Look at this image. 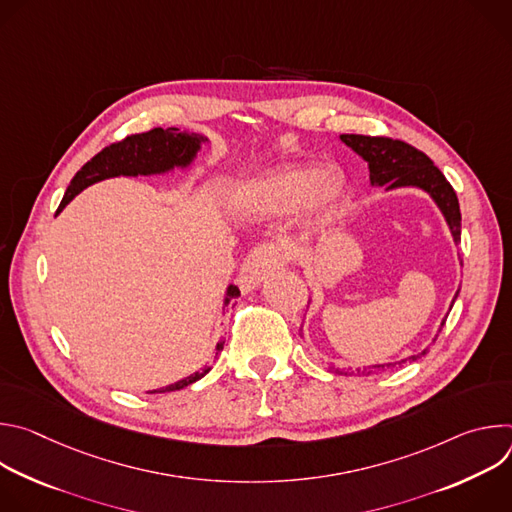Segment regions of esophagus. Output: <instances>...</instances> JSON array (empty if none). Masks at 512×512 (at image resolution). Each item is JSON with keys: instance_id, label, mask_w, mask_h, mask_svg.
<instances>
[{"instance_id": "34e87169", "label": "esophagus", "mask_w": 512, "mask_h": 512, "mask_svg": "<svg viewBox=\"0 0 512 512\" xmlns=\"http://www.w3.org/2000/svg\"><path fill=\"white\" fill-rule=\"evenodd\" d=\"M285 259H287L285 251L273 243H263L251 249L247 259L241 265V273H239L241 289L251 291L257 285H261V281L273 275L285 263Z\"/></svg>"}]
</instances>
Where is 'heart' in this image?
I'll return each mask as SVG.
<instances>
[{
	"label": "heart",
	"instance_id": "obj_1",
	"mask_svg": "<svg viewBox=\"0 0 512 512\" xmlns=\"http://www.w3.org/2000/svg\"><path fill=\"white\" fill-rule=\"evenodd\" d=\"M346 200L348 186L342 174H322L314 164H298L239 186L233 208L249 214H287L306 206V237H312L338 221Z\"/></svg>",
	"mask_w": 512,
	"mask_h": 512
}]
</instances>
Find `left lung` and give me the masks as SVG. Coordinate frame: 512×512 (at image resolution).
<instances>
[{
  "label": "left lung",
  "instance_id": "left-lung-1",
  "mask_svg": "<svg viewBox=\"0 0 512 512\" xmlns=\"http://www.w3.org/2000/svg\"><path fill=\"white\" fill-rule=\"evenodd\" d=\"M340 139L352 148L364 162L369 164V172H371V184L373 186H385V190H395V188H419L423 192H427L433 202L437 204V208L442 210L446 223L450 227V233L454 237V243H460L462 237V214H460V204H458V196L452 188V184L446 180V176L440 172V168H435L433 162L419 150H415L413 145L399 141V139H391V137H371V135H354V133H344L340 135ZM460 291H456V296L452 300V306L456 302ZM450 306V310H452ZM446 324V318L442 320V326L437 332H442ZM437 338V334H435ZM433 338V342H435ZM427 352L421 350L417 354H411L399 362H385V364H373L369 369H356L358 375H373L379 371H387L397 367V364L403 362H411L421 358ZM330 371L338 373V375H348L344 371H338L334 367H330Z\"/></svg>",
  "mask_w": 512,
  "mask_h": 512
}]
</instances>
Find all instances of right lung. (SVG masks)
Returning a JSON list of instances; mask_svg holds the SVG:
<instances>
[{
    "instance_id": "add662e5",
    "label": "right lung",
    "mask_w": 512,
    "mask_h": 512,
    "mask_svg": "<svg viewBox=\"0 0 512 512\" xmlns=\"http://www.w3.org/2000/svg\"><path fill=\"white\" fill-rule=\"evenodd\" d=\"M208 143V137L200 133H190V131H180L178 127H156L152 131L145 133H135L127 135L123 141L107 145L105 150H101L91 162H87L77 174L72 178L70 186L64 192V198L56 210V214L75 198L79 192H83L87 186L107 180V178H117V176H154V174H166L172 172L174 168H188L192 160L196 158L200 145ZM241 296V291L237 285H229L227 294H225V306H229L235 298ZM225 342L221 340L216 344V354L223 350ZM210 367H204L202 371L174 383L162 389H154L148 393H170V391H180L198 379H202Z\"/></svg>"
}]
</instances>
